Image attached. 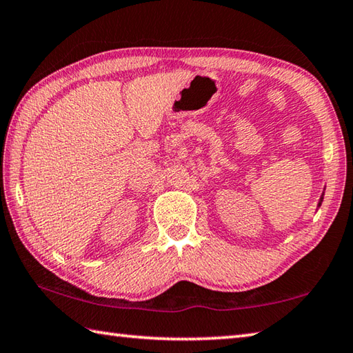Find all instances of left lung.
Instances as JSON below:
<instances>
[{
	"label": "left lung",
	"instance_id": "left-lung-1",
	"mask_svg": "<svg viewBox=\"0 0 353 353\" xmlns=\"http://www.w3.org/2000/svg\"><path fill=\"white\" fill-rule=\"evenodd\" d=\"M321 203H323V196L320 198V203H318V208H320V205H321Z\"/></svg>",
	"mask_w": 353,
	"mask_h": 353
}]
</instances>
